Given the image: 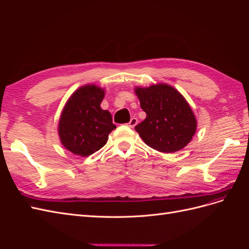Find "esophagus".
Here are the masks:
<instances>
[{"instance_id":"34e87169","label":"esophagus","mask_w":249,"mask_h":249,"mask_svg":"<svg viewBox=\"0 0 249 249\" xmlns=\"http://www.w3.org/2000/svg\"><path fill=\"white\" fill-rule=\"evenodd\" d=\"M137 124H138V119L136 117H133V118H131L130 122L126 124V125L130 126V127H134Z\"/></svg>"}]
</instances>
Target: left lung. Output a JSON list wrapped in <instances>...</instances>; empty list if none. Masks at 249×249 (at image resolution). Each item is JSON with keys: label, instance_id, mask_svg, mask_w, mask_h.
Instances as JSON below:
<instances>
[{"label": "left lung", "instance_id": "left-lung-1", "mask_svg": "<svg viewBox=\"0 0 249 249\" xmlns=\"http://www.w3.org/2000/svg\"><path fill=\"white\" fill-rule=\"evenodd\" d=\"M146 117L135 126L149 147L161 153H175L187 146L196 132L197 122L185 97L168 84L135 87Z\"/></svg>", "mask_w": 249, "mask_h": 249}]
</instances>
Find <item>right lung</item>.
<instances>
[{
    "label": "right lung",
    "instance_id": "right-lung-1",
    "mask_svg": "<svg viewBox=\"0 0 249 249\" xmlns=\"http://www.w3.org/2000/svg\"><path fill=\"white\" fill-rule=\"evenodd\" d=\"M105 90L95 84L74 91L60 115L58 134L61 144L74 155L88 157L106 144L116 125L111 113L101 108Z\"/></svg>",
    "mask_w": 249,
    "mask_h": 249
}]
</instances>
